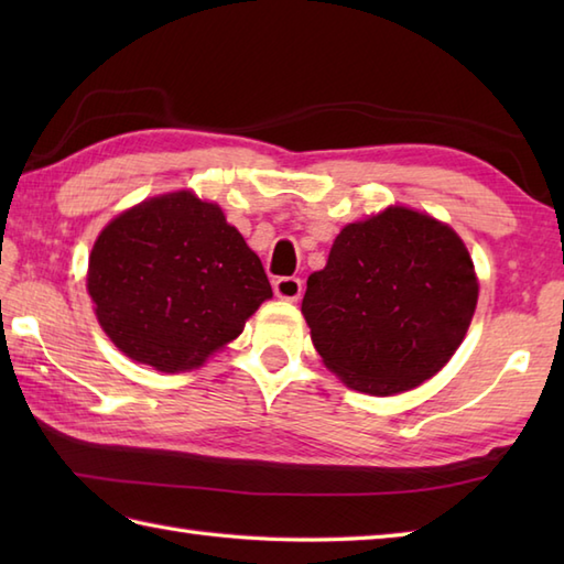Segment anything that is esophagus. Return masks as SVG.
<instances>
[{
    "label": "esophagus",
    "instance_id": "obj_1",
    "mask_svg": "<svg viewBox=\"0 0 564 564\" xmlns=\"http://www.w3.org/2000/svg\"><path fill=\"white\" fill-rule=\"evenodd\" d=\"M273 293L281 297V301H297L303 295V281L295 279V275H283V279L273 281Z\"/></svg>",
    "mask_w": 564,
    "mask_h": 564
}]
</instances>
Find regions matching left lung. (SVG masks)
Masks as SVG:
<instances>
[{"label":"left lung","instance_id":"obj_1","mask_svg":"<svg viewBox=\"0 0 564 564\" xmlns=\"http://www.w3.org/2000/svg\"><path fill=\"white\" fill-rule=\"evenodd\" d=\"M463 239L412 208L346 225L307 279L303 315L322 361L346 386L388 398L451 361L477 305Z\"/></svg>","mask_w":564,"mask_h":564}]
</instances>
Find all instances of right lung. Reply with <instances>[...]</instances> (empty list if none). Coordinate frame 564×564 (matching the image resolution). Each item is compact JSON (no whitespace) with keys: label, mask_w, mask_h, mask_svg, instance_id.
<instances>
[{"label":"right lung","mask_w":564,"mask_h":564,"mask_svg":"<svg viewBox=\"0 0 564 564\" xmlns=\"http://www.w3.org/2000/svg\"><path fill=\"white\" fill-rule=\"evenodd\" d=\"M87 291L118 349L162 373L206 364L273 295L245 237L191 191L142 200L106 225Z\"/></svg>","instance_id":"right-lung-1"}]
</instances>
